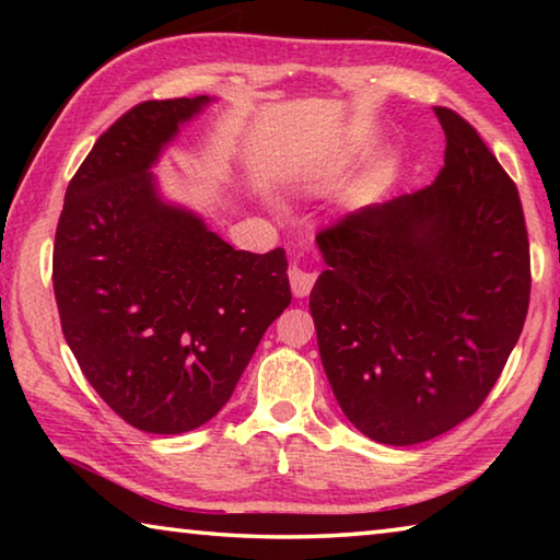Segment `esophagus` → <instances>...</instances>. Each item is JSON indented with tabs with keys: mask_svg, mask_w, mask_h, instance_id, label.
Returning a JSON list of instances; mask_svg holds the SVG:
<instances>
[{
	"mask_svg": "<svg viewBox=\"0 0 560 560\" xmlns=\"http://www.w3.org/2000/svg\"><path fill=\"white\" fill-rule=\"evenodd\" d=\"M289 283H291L293 296H296V299H303V296H308L311 289H314V283H316V273H314V271H306V269L293 267V269L289 271Z\"/></svg>",
	"mask_w": 560,
	"mask_h": 560,
	"instance_id": "34e87169",
	"label": "esophagus"
}]
</instances>
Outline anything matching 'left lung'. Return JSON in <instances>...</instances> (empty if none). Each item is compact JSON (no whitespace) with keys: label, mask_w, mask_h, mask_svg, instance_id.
I'll list each match as a JSON object with an SVG mask.
<instances>
[{"label":"left lung","mask_w":560,"mask_h":560,"mask_svg":"<svg viewBox=\"0 0 560 560\" xmlns=\"http://www.w3.org/2000/svg\"><path fill=\"white\" fill-rule=\"evenodd\" d=\"M447 148L432 185L318 232L311 291L340 410L375 442L440 438L487 400L524 328V207L471 122L434 108Z\"/></svg>","instance_id":"left-lung-1"}]
</instances>
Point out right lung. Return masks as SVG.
Segmentation results:
<instances>
[{"instance_id":"right-lung-1","label":"right lung","mask_w":560,"mask_h":560,"mask_svg":"<svg viewBox=\"0 0 560 560\" xmlns=\"http://www.w3.org/2000/svg\"><path fill=\"white\" fill-rule=\"evenodd\" d=\"M207 96L143 101L91 148L54 240L61 330L132 428L179 434L222 410L291 303L283 249L240 252L155 192L150 165Z\"/></svg>"}]
</instances>
